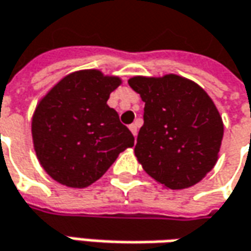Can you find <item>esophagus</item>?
I'll return each mask as SVG.
<instances>
[{
    "label": "esophagus",
    "mask_w": 251,
    "mask_h": 251,
    "mask_svg": "<svg viewBox=\"0 0 251 251\" xmlns=\"http://www.w3.org/2000/svg\"><path fill=\"white\" fill-rule=\"evenodd\" d=\"M129 129H130V132H132L134 137H136V134H137V125H136V124H132V125H129Z\"/></svg>",
    "instance_id": "1"
}]
</instances>
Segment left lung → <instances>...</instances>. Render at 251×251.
I'll return each instance as SVG.
<instances>
[{
  "label": "left lung",
  "mask_w": 251,
  "mask_h": 251,
  "mask_svg": "<svg viewBox=\"0 0 251 251\" xmlns=\"http://www.w3.org/2000/svg\"><path fill=\"white\" fill-rule=\"evenodd\" d=\"M144 101V124L134 154L143 169L167 189L199 183L218 160L224 124L210 96L177 75L130 77Z\"/></svg>",
  "instance_id": "left-lung-1"
}]
</instances>
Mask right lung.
Returning a JSON list of instances; mask_svg holds the SVG:
<instances>
[{
  "instance_id": "1",
  "label": "right lung",
  "mask_w": 251,
  "mask_h": 251,
  "mask_svg": "<svg viewBox=\"0 0 251 251\" xmlns=\"http://www.w3.org/2000/svg\"><path fill=\"white\" fill-rule=\"evenodd\" d=\"M122 83L97 69L61 79L33 114L34 151L50 176L68 187H87L102 176L134 137L109 108V94Z\"/></svg>"
}]
</instances>
